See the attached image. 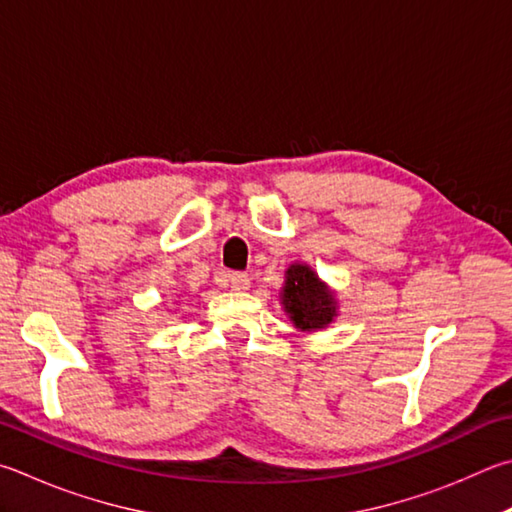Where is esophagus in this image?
<instances>
[{
	"instance_id": "1",
	"label": "esophagus",
	"mask_w": 512,
	"mask_h": 512,
	"mask_svg": "<svg viewBox=\"0 0 512 512\" xmlns=\"http://www.w3.org/2000/svg\"><path fill=\"white\" fill-rule=\"evenodd\" d=\"M219 282L224 286H230L232 291H248L250 288V277L244 273H219Z\"/></svg>"
}]
</instances>
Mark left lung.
Wrapping results in <instances>:
<instances>
[{
    "label": "left lung",
    "instance_id": "left-lung-1",
    "mask_svg": "<svg viewBox=\"0 0 512 512\" xmlns=\"http://www.w3.org/2000/svg\"><path fill=\"white\" fill-rule=\"evenodd\" d=\"M280 297L288 318L302 331H320L338 315L336 295L306 264L288 266Z\"/></svg>",
    "mask_w": 512,
    "mask_h": 512
}]
</instances>
